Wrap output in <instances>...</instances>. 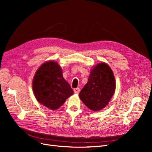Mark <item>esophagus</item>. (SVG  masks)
I'll return each mask as SVG.
<instances>
[{"mask_svg":"<svg viewBox=\"0 0 152 152\" xmlns=\"http://www.w3.org/2000/svg\"><path fill=\"white\" fill-rule=\"evenodd\" d=\"M73 91H74V93L76 94H79V92H80V89L79 88H75L73 89Z\"/></svg>","mask_w":152,"mask_h":152,"instance_id":"34e87169","label":"esophagus"}]
</instances>
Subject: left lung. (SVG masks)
<instances>
[{"label":"left lung","instance_id":"8db88e82","mask_svg":"<svg viewBox=\"0 0 152 152\" xmlns=\"http://www.w3.org/2000/svg\"><path fill=\"white\" fill-rule=\"evenodd\" d=\"M116 83L112 69L105 63L92 69L87 83L79 93V98L87 108L97 112L106 107L115 91Z\"/></svg>","mask_w":152,"mask_h":152}]
</instances>
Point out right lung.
Returning a JSON list of instances; mask_svg holds the SVG:
<instances>
[{"instance_id":"right-lung-1","label":"right lung","mask_w":152,"mask_h":152,"mask_svg":"<svg viewBox=\"0 0 152 152\" xmlns=\"http://www.w3.org/2000/svg\"><path fill=\"white\" fill-rule=\"evenodd\" d=\"M32 87L38 102L52 110L59 108L73 94L70 84L64 79L61 68L52 60L38 68Z\"/></svg>"}]
</instances>
